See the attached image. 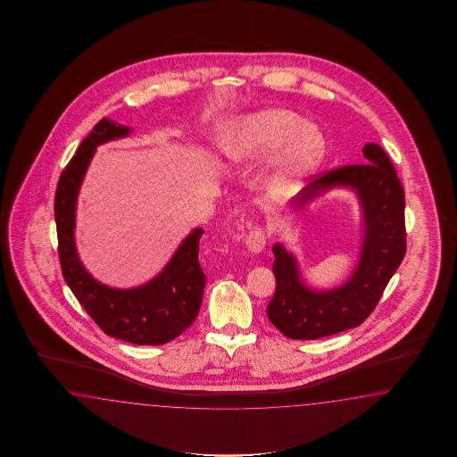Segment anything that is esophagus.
Returning <instances> with one entry per match:
<instances>
[{
    "mask_svg": "<svg viewBox=\"0 0 457 457\" xmlns=\"http://www.w3.org/2000/svg\"><path fill=\"white\" fill-rule=\"evenodd\" d=\"M245 246H246V250L253 253V254L262 253V250H264V246H266V237H264V233H262L260 228H253L250 235L246 237Z\"/></svg>",
    "mask_w": 457,
    "mask_h": 457,
    "instance_id": "obj_1",
    "label": "esophagus"
}]
</instances>
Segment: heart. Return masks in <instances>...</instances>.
Masks as SVG:
<instances>
[{
	"label": "heart",
	"instance_id": "b5f03b06",
	"mask_svg": "<svg viewBox=\"0 0 457 457\" xmlns=\"http://www.w3.org/2000/svg\"><path fill=\"white\" fill-rule=\"evenodd\" d=\"M217 142L230 165L266 160L258 187L271 201L291 195L317 171L327 150L317 127L278 107L225 119L217 129Z\"/></svg>",
	"mask_w": 457,
	"mask_h": 457
}]
</instances>
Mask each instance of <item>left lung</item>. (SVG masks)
I'll return each mask as SVG.
<instances>
[{
	"mask_svg": "<svg viewBox=\"0 0 457 457\" xmlns=\"http://www.w3.org/2000/svg\"><path fill=\"white\" fill-rule=\"evenodd\" d=\"M361 165L330 171L303 187L289 203L302 212L333 189H346L360 205L358 260L345 281L313 287L303 279L297 254L282 243L272 245L276 294L268 319L292 340H317L360 327L379 302L405 254V195L387 154L366 144Z\"/></svg>",
	"mask_w": 457,
	"mask_h": 457,
	"instance_id": "obj_1",
	"label": "left lung"
}]
</instances>
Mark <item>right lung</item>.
<instances>
[{"label":"right lung","instance_id":"add662e5","mask_svg":"<svg viewBox=\"0 0 457 457\" xmlns=\"http://www.w3.org/2000/svg\"><path fill=\"white\" fill-rule=\"evenodd\" d=\"M132 132V127L104 117L60 175L55 193L60 264L78 302L106 335L134 345H165L191 327L201 309L205 276L197 256L204 230L193 228L162 271L150 281L127 289L97 281L81 262L75 240L78 195L97 146L126 138Z\"/></svg>","mask_w":457,"mask_h":457}]
</instances>
